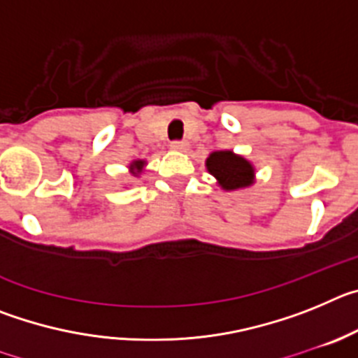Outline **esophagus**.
I'll use <instances>...</instances> for the list:
<instances>
[{"label":"esophagus","instance_id":"esophagus-1","mask_svg":"<svg viewBox=\"0 0 358 358\" xmlns=\"http://www.w3.org/2000/svg\"><path fill=\"white\" fill-rule=\"evenodd\" d=\"M170 148L176 152H185L188 148V141H172L170 143Z\"/></svg>","mask_w":358,"mask_h":358}]
</instances>
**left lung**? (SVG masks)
Returning <instances> with one entry per match:
<instances>
[{
    "label": "left lung",
    "mask_w": 358,
    "mask_h": 358,
    "mask_svg": "<svg viewBox=\"0 0 358 358\" xmlns=\"http://www.w3.org/2000/svg\"><path fill=\"white\" fill-rule=\"evenodd\" d=\"M206 169L226 192L248 188L255 182V166L231 150L211 152L206 159Z\"/></svg>",
    "instance_id": "1"
}]
</instances>
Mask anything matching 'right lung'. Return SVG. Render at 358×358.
I'll return each instance as SVG.
<instances>
[{
	"instance_id": "add662e5",
	"label": "right lung",
	"mask_w": 358,
	"mask_h": 358,
	"mask_svg": "<svg viewBox=\"0 0 358 358\" xmlns=\"http://www.w3.org/2000/svg\"><path fill=\"white\" fill-rule=\"evenodd\" d=\"M143 166H145V161L143 159H138V161H132L129 169H131L132 176H138V173H140L141 170H143Z\"/></svg>"
}]
</instances>
